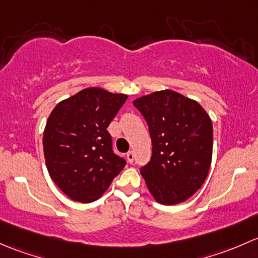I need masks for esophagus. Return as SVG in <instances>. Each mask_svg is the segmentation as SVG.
<instances>
[{"instance_id":"obj_1","label":"esophagus","mask_w":258,"mask_h":258,"mask_svg":"<svg viewBox=\"0 0 258 258\" xmlns=\"http://www.w3.org/2000/svg\"><path fill=\"white\" fill-rule=\"evenodd\" d=\"M126 160H128V163H133L134 161V153L133 151H128L126 153Z\"/></svg>"}]
</instances>
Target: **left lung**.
Segmentation results:
<instances>
[{
  "label": "left lung",
  "mask_w": 258,
  "mask_h": 258,
  "mask_svg": "<svg viewBox=\"0 0 258 258\" xmlns=\"http://www.w3.org/2000/svg\"><path fill=\"white\" fill-rule=\"evenodd\" d=\"M147 120L153 153L140 169L151 195L163 205L187 200L203 186L212 158V123L198 102L160 90L133 102Z\"/></svg>",
  "instance_id": "left-lung-1"
}]
</instances>
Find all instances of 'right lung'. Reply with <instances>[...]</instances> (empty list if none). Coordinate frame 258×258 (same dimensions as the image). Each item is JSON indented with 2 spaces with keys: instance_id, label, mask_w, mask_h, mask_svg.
I'll return each instance as SVG.
<instances>
[{
  "instance_id": "obj_1",
  "label": "right lung",
  "mask_w": 258,
  "mask_h": 258,
  "mask_svg": "<svg viewBox=\"0 0 258 258\" xmlns=\"http://www.w3.org/2000/svg\"><path fill=\"white\" fill-rule=\"evenodd\" d=\"M126 98L93 87L62 100L50 113L44 159L52 180L72 200H98L125 166L107 128Z\"/></svg>"
}]
</instances>
